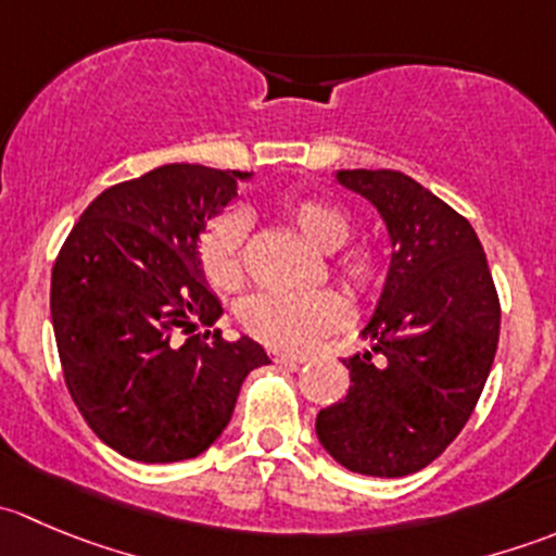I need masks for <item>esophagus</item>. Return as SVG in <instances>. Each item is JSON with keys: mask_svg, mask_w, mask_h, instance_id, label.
<instances>
[{"mask_svg": "<svg viewBox=\"0 0 556 556\" xmlns=\"http://www.w3.org/2000/svg\"><path fill=\"white\" fill-rule=\"evenodd\" d=\"M271 361L274 363H285V366H301V363H306V361H309V357H306V355H295V352L271 350Z\"/></svg>", "mask_w": 556, "mask_h": 556, "instance_id": "obj_1", "label": "esophagus"}]
</instances>
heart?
Returning <instances> with one entry per match:
<instances>
[{
	"mask_svg": "<svg viewBox=\"0 0 556 556\" xmlns=\"http://www.w3.org/2000/svg\"><path fill=\"white\" fill-rule=\"evenodd\" d=\"M290 231L299 233L312 250L330 255L352 237L350 212L314 195L285 199L277 204ZM199 261L204 277L217 293H237L244 285V220L237 212L215 217L199 239ZM333 271L355 295H371L384 282L382 255L368 247H355L333 257ZM244 328L257 341L279 350H309L319 339L339 330L350 317L341 295L323 290L306 295H252L242 304Z\"/></svg>",
	"mask_w": 556,
	"mask_h": 556,
	"instance_id": "obj_1",
	"label": "heart"
}]
</instances>
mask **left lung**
<instances>
[{"mask_svg":"<svg viewBox=\"0 0 556 556\" xmlns=\"http://www.w3.org/2000/svg\"><path fill=\"white\" fill-rule=\"evenodd\" d=\"M336 179L377 206L392 255L363 328L371 352L344 361L350 392L314 428L346 470L395 479L433 463L473 414L497 352L501 301L473 226L417 179L392 169H341Z\"/></svg>","mask_w":556,"mask_h":556,"instance_id":"obj_1","label":"left lung"}]
</instances>
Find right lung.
I'll return each mask as SVG.
<instances>
[{"instance_id":"obj_1","label":"right lung","mask_w":556,"mask_h":556,"mask_svg":"<svg viewBox=\"0 0 556 556\" xmlns=\"http://www.w3.org/2000/svg\"><path fill=\"white\" fill-rule=\"evenodd\" d=\"M250 172L166 164L112 185L61 247L50 317L64 382L88 428L137 463L210 450L231 422L257 341H226L199 261L206 223Z\"/></svg>"}]
</instances>
